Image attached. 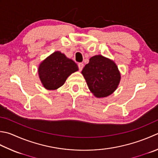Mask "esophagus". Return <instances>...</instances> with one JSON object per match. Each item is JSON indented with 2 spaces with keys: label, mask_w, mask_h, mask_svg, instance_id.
<instances>
[{
  "label": "esophagus",
  "mask_w": 158,
  "mask_h": 158,
  "mask_svg": "<svg viewBox=\"0 0 158 158\" xmlns=\"http://www.w3.org/2000/svg\"><path fill=\"white\" fill-rule=\"evenodd\" d=\"M83 66H84V64H83V63H79V64H78V67H79V70H82Z\"/></svg>",
  "instance_id": "obj_1"
}]
</instances>
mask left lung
I'll use <instances>...</instances> for the list:
<instances>
[{
    "mask_svg": "<svg viewBox=\"0 0 158 158\" xmlns=\"http://www.w3.org/2000/svg\"><path fill=\"white\" fill-rule=\"evenodd\" d=\"M88 88L96 97L112 94L118 88L120 73L118 66L110 59L101 55L92 57L81 71Z\"/></svg>",
    "mask_w": 158,
    "mask_h": 158,
    "instance_id": "obj_1",
    "label": "left lung"
}]
</instances>
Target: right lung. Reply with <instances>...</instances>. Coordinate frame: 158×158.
<instances>
[{
    "label": "right lung",
    "instance_id": "obj_1",
    "mask_svg": "<svg viewBox=\"0 0 158 158\" xmlns=\"http://www.w3.org/2000/svg\"><path fill=\"white\" fill-rule=\"evenodd\" d=\"M78 70L75 61L61 52L55 51L40 64L38 74L43 86L53 90L62 86L68 77Z\"/></svg>",
    "mask_w": 158,
    "mask_h": 158
}]
</instances>
